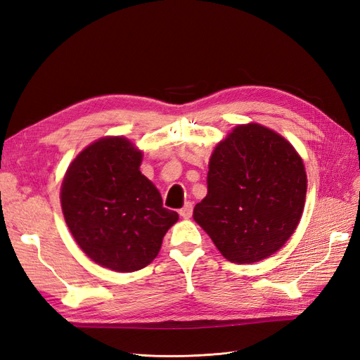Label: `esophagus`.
Wrapping results in <instances>:
<instances>
[{
	"label": "esophagus",
	"instance_id": "1",
	"mask_svg": "<svg viewBox=\"0 0 360 360\" xmlns=\"http://www.w3.org/2000/svg\"><path fill=\"white\" fill-rule=\"evenodd\" d=\"M192 212H193V205H192V202H186L184 204V207L183 209H180V216L181 217H184V219H189V217L192 216Z\"/></svg>",
	"mask_w": 360,
	"mask_h": 360
}]
</instances>
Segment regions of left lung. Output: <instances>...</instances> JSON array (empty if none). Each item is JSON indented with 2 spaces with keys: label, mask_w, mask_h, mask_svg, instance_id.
<instances>
[{
  "label": "left lung",
  "mask_w": 360,
  "mask_h": 360,
  "mask_svg": "<svg viewBox=\"0 0 360 360\" xmlns=\"http://www.w3.org/2000/svg\"><path fill=\"white\" fill-rule=\"evenodd\" d=\"M303 160L285 138L257 123L240 124L216 146L207 195L193 219L231 263H257L285 245L307 195Z\"/></svg>",
  "instance_id": "left-lung-1"
}]
</instances>
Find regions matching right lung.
Masks as SVG:
<instances>
[{
  "mask_svg": "<svg viewBox=\"0 0 360 360\" xmlns=\"http://www.w3.org/2000/svg\"><path fill=\"white\" fill-rule=\"evenodd\" d=\"M143 153L123 136L84 148L64 176L61 207L69 230L94 263L135 271L156 258L179 214L139 171Z\"/></svg>",
  "mask_w": 360,
  "mask_h": 360,
  "instance_id": "1",
  "label": "right lung"
}]
</instances>
